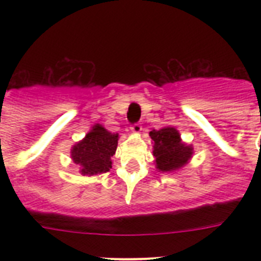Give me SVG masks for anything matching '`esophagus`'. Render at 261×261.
Instances as JSON below:
<instances>
[{
	"mask_svg": "<svg viewBox=\"0 0 261 261\" xmlns=\"http://www.w3.org/2000/svg\"><path fill=\"white\" fill-rule=\"evenodd\" d=\"M130 130H132L133 133H136V135H138V133H141L142 126L140 125V124H133V125L130 126Z\"/></svg>",
	"mask_w": 261,
	"mask_h": 261,
	"instance_id": "1",
	"label": "esophagus"
}]
</instances>
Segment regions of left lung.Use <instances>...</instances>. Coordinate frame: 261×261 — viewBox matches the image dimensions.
Wrapping results in <instances>:
<instances>
[{"label":"left lung","mask_w":261,"mask_h":261,"mask_svg":"<svg viewBox=\"0 0 261 261\" xmlns=\"http://www.w3.org/2000/svg\"><path fill=\"white\" fill-rule=\"evenodd\" d=\"M149 136L154 141L153 155L155 156V167L159 171H176L192 158V145L184 144L174 126H165L158 130L153 129Z\"/></svg>","instance_id":"left-lung-1"}]
</instances>
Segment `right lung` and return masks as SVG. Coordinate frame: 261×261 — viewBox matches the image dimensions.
<instances>
[{"instance_id": "1", "label": "right lung", "mask_w": 261, "mask_h": 261, "mask_svg": "<svg viewBox=\"0 0 261 261\" xmlns=\"http://www.w3.org/2000/svg\"><path fill=\"white\" fill-rule=\"evenodd\" d=\"M119 133H111L96 124L84 140L71 147L70 155L75 165L81 166L82 175L105 174L112 168L111 156L117 147Z\"/></svg>"}]
</instances>
